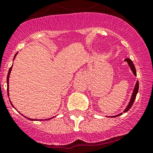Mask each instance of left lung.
<instances>
[{"label":"left lung","instance_id":"8db88e82","mask_svg":"<svg viewBox=\"0 0 153 153\" xmlns=\"http://www.w3.org/2000/svg\"><path fill=\"white\" fill-rule=\"evenodd\" d=\"M126 60L128 62V65H130V67H131V70H132L133 73L134 74V75H135V76H136V68H135V66H134V63H133L132 60H131L130 58H126ZM138 90H139V82L137 81V82H136V84L135 88H134V92H133V95H132V97H131V101H130V103H129L128 106V107L126 108V110H125V111H124L125 112H126V111H128V110L131 108V106H132V105L134 104V101H135V99H136V95H137ZM121 114H122V113H121V114H118V115L114 116V117H118V116L121 115Z\"/></svg>","mask_w":153,"mask_h":153}]
</instances>
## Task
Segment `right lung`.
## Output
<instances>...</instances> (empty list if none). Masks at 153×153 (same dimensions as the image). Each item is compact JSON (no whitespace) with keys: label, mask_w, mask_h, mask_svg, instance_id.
<instances>
[{"label":"right lung","mask_w":153,"mask_h":153,"mask_svg":"<svg viewBox=\"0 0 153 153\" xmlns=\"http://www.w3.org/2000/svg\"><path fill=\"white\" fill-rule=\"evenodd\" d=\"M17 53H16V55H14V58H15V57H16V55H17ZM11 68H12V66H11V68H9V73H8V75H7V93H8V96H9V74H10V73H11ZM11 104L12 105V106H13V104H12V103H11ZM26 118H27V117H26ZM29 120H30V119H29Z\"/></svg>","instance_id":"1"}]
</instances>
